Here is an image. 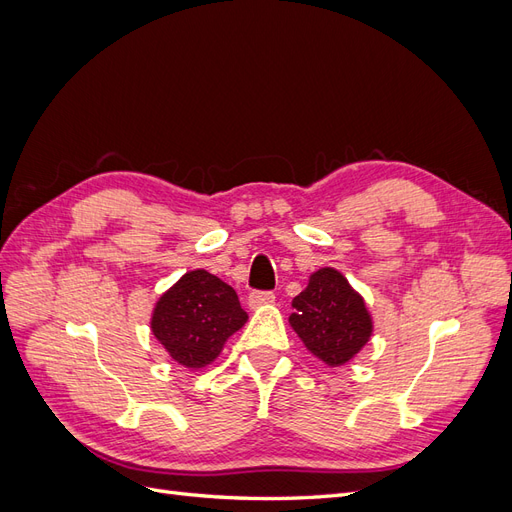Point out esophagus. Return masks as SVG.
Here are the masks:
<instances>
[{
    "label": "esophagus",
    "instance_id": "34e87169",
    "mask_svg": "<svg viewBox=\"0 0 512 512\" xmlns=\"http://www.w3.org/2000/svg\"><path fill=\"white\" fill-rule=\"evenodd\" d=\"M275 301V294L271 290H256L250 294V299H247V303H250L252 309H258V307H265V305H271Z\"/></svg>",
    "mask_w": 512,
    "mask_h": 512
}]
</instances>
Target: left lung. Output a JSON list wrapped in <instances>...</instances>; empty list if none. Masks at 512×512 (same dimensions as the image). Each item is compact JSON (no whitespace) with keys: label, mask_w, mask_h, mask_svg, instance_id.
<instances>
[{"label":"left lung","mask_w":512,"mask_h":512,"mask_svg":"<svg viewBox=\"0 0 512 512\" xmlns=\"http://www.w3.org/2000/svg\"><path fill=\"white\" fill-rule=\"evenodd\" d=\"M292 307L290 327L309 352L331 367L348 363L374 331L361 294L331 267L312 273Z\"/></svg>","instance_id":"obj_1"}]
</instances>
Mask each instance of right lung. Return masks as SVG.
Returning <instances> with one entry per match:
<instances>
[{"mask_svg": "<svg viewBox=\"0 0 512 512\" xmlns=\"http://www.w3.org/2000/svg\"><path fill=\"white\" fill-rule=\"evenodd\" d=\"M247 320L237 292L205 269L185 273L156 303L151 331L173 359L190 369L209 365Z\"/></svg>", "mask_w": 512, "mask_h": 512, "instance_id": "obj_1", "label": "right lung"}]
</instances>
